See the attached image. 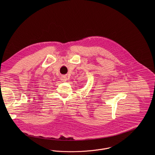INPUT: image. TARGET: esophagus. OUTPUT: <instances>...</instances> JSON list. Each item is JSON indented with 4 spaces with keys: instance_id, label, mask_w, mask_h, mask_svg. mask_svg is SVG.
Returning <instances> with one entry per match:
<instances>
[{
    "instance_id": "34e87169",
    "label": "esophagus",
    "mask_w": 155,
    "mask_h": 155,
    "mask_svg": "<svg viewBox=\"0 0 155 155\" xmlns=\"http://www.w3.org/2000/svg\"><path fill=\"white\" fill-rule=\"evenodd\" d=\"M67 80V79L66 76H63L62 78H61V81H66Z\"/></svg>"
}]
</instances>
